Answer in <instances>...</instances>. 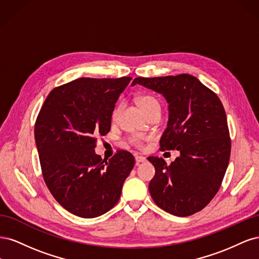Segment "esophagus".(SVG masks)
Returning <instances> with one entry per match:
<instances>
[{"label":"esophagus","mask_w":259,"mask_h":259,"mask_svg":"<svg viewBox=\"0 0 259 259\" xmlns=\"http://www.w3.org/2000/svg\"><path fill=\"white\" fill-rule=\"evenodd\" d=\"M135 160H136V164H140V163L146 162L145 156H140V155H136L135 156Z\"/></svg>","instance_id":"34e87169"}]
</instances>
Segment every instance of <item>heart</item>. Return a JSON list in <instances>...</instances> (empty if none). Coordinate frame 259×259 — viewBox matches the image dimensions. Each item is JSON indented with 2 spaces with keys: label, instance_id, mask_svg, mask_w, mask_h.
I'll return each instance as SVG.
<instances>
[{
  "label": "heart",
  "instance_id": "1",
  "mask_svg": "<svg viewBox=\"0 0 259 259\" xmlns=\"http://www.w3.org/2000/svg\"><path fill=\"white\" fill-rule=\"evenodd\" d=\"M138 103H139V106L142 107V109H143L144 112L146 114L150 110H152V109L160 107L158 100H156L154 97L149 96V95L140 96L138 98ZM120 112H121V105H116L114 107L113 110H112V113H111L112 121H116L117 120V117H119V115H120ZM131 143L134 144L135 146H140V140H139L138 137H132L131 138Z\"/></svg>",
  "mask_w": 259,
  "mask_h": 259
}]
</instances>
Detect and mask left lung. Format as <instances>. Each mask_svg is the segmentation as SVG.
Masks as SVG:
<instances>
[{"label": "left lung", "mask_w": 259, "mask_h": 259, "mask_svg": "<svg viewBox=\"0 0 259 259\" xmlns=\"http://www.w3.org/2000/svg\"><path fill=\"white\" fill-rule=\"evenodd\" d=\"M136 84L166 99L168 121L160 146L180 153L170 165L158 156L148 158L155 168L149 184L151 198L171 215L197 213L215 197L230 159L231 142L222 101L190 74L136 77L132 86Z\"/></svg>", "instance_id": "obj_1"}]
</instances>
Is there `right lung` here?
<instances>
[{
  "label": "right lung",
  "instance_id": "right-lung-1",
  "mask_svg": "<svg viewBox=\"0 0 259 259\" xmlns=\"http://www.w3.org/2000/svg\"><path fill=\"white\" fill-rule=\"evenodd\" d=\"M132 77H81L54 89L37 115L34 138L45 184L70 213L98 217L121 197L122 186L134 167L128 151L109 161L96 154V137L111 127V113Z\"/></svg>",
  "mask_w": 259,
  "mask_h": 259
}]
</instances>
